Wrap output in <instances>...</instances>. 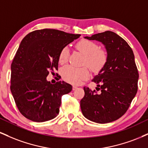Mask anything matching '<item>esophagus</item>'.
Instances as JSON below:
<instances>
[{"label":"esophagus","mask_w":148,"mask_h":148,"mask_svg":"<svg viewBox=\"0 0 148 148\" xmlns=\"http://www.w3.org/2000/svg\"><path fill=\"white\" fill-rule=\"evenodd\" d=\"M76 88H77V87H76V86H73V87H72V90H75Z\"/></svg>","instance_id":"1"}]
</instances>
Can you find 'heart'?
<instances>
[{
  "label": "heart",
  "mask_w": 148,
  "mask_h": 148,
  "mask_svg": "<svg viewBox=\"0 0 148 148\" xmlns=\"http://www.w3.org/2000/svg\"><path fill=\"white\" fill-rule=\"evenodd\" d=\"M75 48L84 55L83 63L86 64L92 72H99L106 66L108 61V54L104 49H99L97 44L91 40L82 39L76 42ZM69 49L63 47L58 55V62L61 64L67 62L69 57ZM62 79L67 83L77 85L81 81L86 79L89 76V70L86 66L75 67L67 65L60 70Z\"/></svg>",
  "instance_id": "heart-1"
}]
</instances>
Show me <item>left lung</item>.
Returning <instances> with one entry per match:
<instances>
[{
    "mask_svg": "<svg viewBox=\"0 0 148 148\" xmlns=\"http://www.w3.org/2000/svg\"><path fill=\"white\" fill-rule=\"evenodd\" d=\"M103 44L108 54L103 69L92 79L97 90L84 87L85 95L81 100L83 115L97 123L115 121L126 113L138 90V72L133 51L124 39L112 31H105L91 37Z\"/></svg>",
    "mask_w": 148,
    "mask_h": 148,
    "instance_id": "left-lung-1",
    "label": "left lung"
}]
</instances>
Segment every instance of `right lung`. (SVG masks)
<instances>
[{
	"label": "right lung",
	"instance_id": "1",
	"mask_svg": "<svg viewBox=\"0 0 148 148\" xmlns=\"http://www.w3.org/2000/svg\"><path fill=\"white\" fill-rule=\"evenodd\" d=\"M80 36L46 28L31 32L22 40L11 64L10 90L18 111L26 118L42 123L59 113L61 97L72 86L64 81L51 84L47 76L58 70L61 49Z\"/></svg>",
	"mask_w": 148,
	"mask_h": 148
}]
</instances>
